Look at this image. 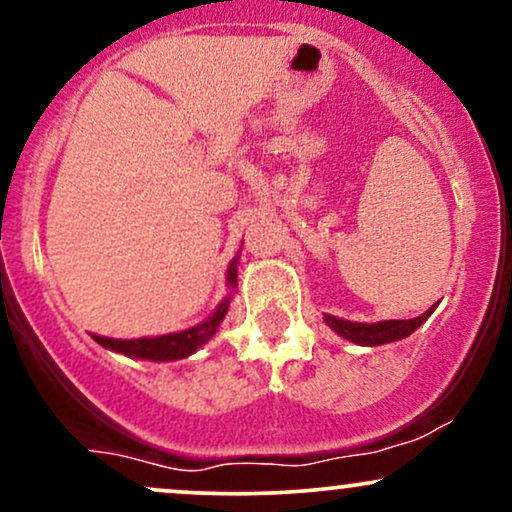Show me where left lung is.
I'll list each match as a JSON object with an SVG mask.
<instances>
[{"label": "left lung", "instance_id": "left-lung-1", "mask_svg": "<svg viewBox=\"0 0 512 512\" xmlns=\"http://www.w3.org/2000/svg\"><path fill=\"white\" fill-rule=\"evenodd\" d=\"M433 308H436V305H433ZM433 308H428L424 315L414 317V320H385V322H375V325H366V322H349V320H339V317L325 315V322L339 334V337L349 339V342H356L361 346H378V344L397 342V339L409 337V334L433 313Z\"/></svg>", "mask_w": 512, "mask_h": 512}]
</instances>
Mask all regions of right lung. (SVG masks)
Masks as SVG:
<instances>
[{
  "label": "right lung",
  "mask_w": 512,
  "mask_h": 512,
  "mask_svg": "<svg viewBox=\"0 0 512 512\" xmlns=\"http://www.w3.org/2000/svg\"><path fill=\"white\" fill-rule=\"evenodd\" d=\"M236 260H233L231 267H228V284L236 286ZM228 310V298L219 305L214 315L209 320H204L202 325L192 327V330L185 332H175V334H163V337H154V339H108V337H98V334H91L98 344L105 346V349L120 351L125 356H134V358H146V361H178V358H185L202 346L207 339H211V334L216 332V327L221 325L223 315Z\"/></svg>",
  "instance_id": "obj_1"
}]
</instances>
